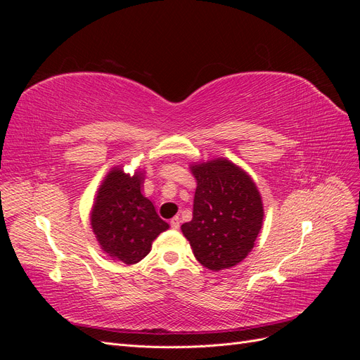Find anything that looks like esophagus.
<instances>
[{"label":"esophagus","instance_id":"1","mask_svg":"<svg viewBox=\"0 0 360 360\" xmlns=\"http://www.w3.org/2000/svg\"><path fill=\"white\" fill-rule=\"evenodd\" d=\"M171 228H172V230H179V228H180V217L179 216L172 217V219H171Z\"/></svg>","mask_w":360,"mask_h":360}]
</instances>
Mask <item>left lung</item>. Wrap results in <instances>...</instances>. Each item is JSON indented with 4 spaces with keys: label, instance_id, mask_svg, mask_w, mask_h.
Wrapping results in <instances>:
<instances>
[{
    "label": "left lung",
    "instance_id": "1",
    "mask_svg": "<svg viewBox=\"0 0 360 360\" xmlns=\"http://www.w3.org/2000/svg\"><path fill=\"white\" fill-rule=\"evenodd\" d=\"M197 179L192 221L181 225L193 255L213 271L233 267L250 252L263 224L255 183L226 159L192 167Z\"/></svg>",
    "mask_w": 360,
    "mask_h": 360
}]
</instances>
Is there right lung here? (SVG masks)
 Returning <instances> with one entry per match:
<instances>
[{"mask_svg": "<svg viewBox=\"0 0 360 360\" xmlns=\"http://www.w3.org/2000/svg\"><path fill=\"white\" fill-rule=\"evenodd\" d=\"M143 176L130 177L120 168L108 174L91 212V228L105 252L124 264L143 259L151 242L168 230L153 202L141 193Z\"/></svg>", "mask_w": 360, "mask_h": 360, "instance_id": "right-lung-1", "label": "right lung"}]
</instances>
